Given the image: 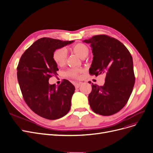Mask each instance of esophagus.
Wrapping results in <instances>:
<instances>
[{"label":"esophagus","instance_id":"1","mask_svg":"<svg viewBox=\"0 0 153 153\" xmlns=\"http://www.w3.org/2000/svg\"><path fill=\"white\" fill-rule=\"evenodd\" d=\"M81 82H76L75 84H74V86H75V88H76V89H77V88H79V86H80V85H81Z\"/></svg>","mask_w":153,"mask_h":153}]
</instances>
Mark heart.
Instances as JSON below:
<instances>
[{
    "instance_id": "obj_1",
    "label": "heart",
    "mask_w": 153,
    "mask_h": 153,
    "mask_svg": "<svg viewBox=\"0 0 153 153\" xmlns=\"http://www.w3.org/2000/svg\"><path fill=\"white\" fill-rule=\"evenodd\" d=\"M72 51L81 59H84L89 54V50L87 45L82 43H78L72 46ZM67 58V51L64 48H60L55 51L53 54V59L56 64L59 65H62ZM80 70L76 68L71 69L66 72V75L71 77H77Z\"/></svg>"
}]
</instances>
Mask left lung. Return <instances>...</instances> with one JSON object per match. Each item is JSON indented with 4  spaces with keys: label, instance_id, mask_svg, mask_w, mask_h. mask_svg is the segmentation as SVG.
Returning <instances> with one entry per match:
<instances>
[{
    "label": "left lung",
    "instance_id": "1",
    "mask_svg": "<svg viewBox=\"0 0 153 153\" xmlns=\"http://www.w3.org/2000/svg\"><path fill=\"white\" fill-rule=\"evenodd\" d=\"M83 42L91 44L94 56L89 74L105 75L103 86L92 84L91 108L98 114H114L124 107L134 87L132 57L123 44L108 36H95Z\"/></svg>",
    "mask_w": 153,
    "mask_h": 153
}]
</instances>
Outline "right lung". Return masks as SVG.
Masks as SVG:
<instances>
[{"label": "right lung", "instance_id": "add662e5", "mask_svg": "<svg viewBox=\"0 0 153 153\" xmlns=\"http://www.w3.org/2000/svg\"><path fill=\"white\" fill-rule=\"evenodd\" d=\"M74 41L43 37L26 50L17 66V79L25 102L36 114L54 120L69 111L75 87L68 80L59 85L49 84V79L57 74V65L53 59L56 49Z\"/></svg>", "mask_w": 153, "mask_h": 153}]
</instances>
